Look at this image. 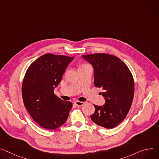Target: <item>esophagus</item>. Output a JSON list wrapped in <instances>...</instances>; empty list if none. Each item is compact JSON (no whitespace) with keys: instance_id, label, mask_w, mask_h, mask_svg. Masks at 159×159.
<instances>
[{"instance_id":"obj_1","label":"esophagus","mask_w":159,"mask_h":159,"mask_svg":"<svg viewBox=\"0 0 159 159\" xmlns=\"http://www.w3.org/2000/svg\"><path fill=\"white\" fill-rule=\"evenodd\" d=\"M85 103V102H78V101H77V102H75V104L77 105V106H83Z\"/></svg>"}]
</instances>
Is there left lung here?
I'll return each mask as SVG.
<instances>
[{
	"mask_svg": "<svg viewBox=\"0 0 159 159\" xmlns=\"http://www.w3.org/2000/svg\"><path fill=\"white\" fill-rule=\"evenodd\" d=\"M93 67L94 85L102 88L103 106L94 105L91 120L97 125L112 129L126 117L131 107L134 94L133 75L119 57L105 53L82 56Z\"/></svg>",
	"mask_w": 159,
	"mask_h": 159,
	"instance_id": "1",
	"label": "left lung"
}]
</instances>
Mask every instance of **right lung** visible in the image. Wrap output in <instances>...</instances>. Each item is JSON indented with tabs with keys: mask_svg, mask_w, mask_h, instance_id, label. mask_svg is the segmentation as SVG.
<instances>
[{
	"mask_svg": "<svg viewBox=\"0 0 159 159\" xmlns=\"http://www.w3.org/2000/svg\"><path fill=\"white\" fill-rule=\"evenodd\" d=\"M74 57L46 54L28 68L22 84L26 109L40 126L55 129L66 121L72 107L54 93L63 75Z\"/></svg>",
	"mask_w": 159,
	"mask_h": 159,
	"instance_id": "right-lung-1",
	"label": "right lung"
}]
</instances>
